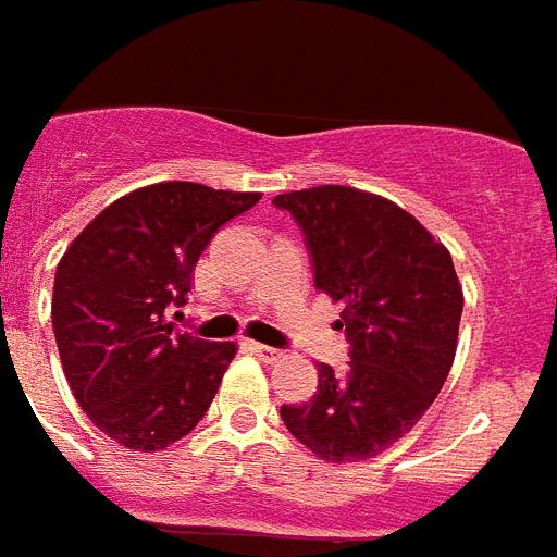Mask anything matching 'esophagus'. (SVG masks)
I'll list each match as a JSON object with an SVG mask.
<instances>
[{
    "instance_id": "34e87169",
    "label": "esophagus",
    "mask_w": 557,
    "mask_h": 557,
    "mask_svg": "<svg viewBox=\"0 0 557 557\" xmlns=\"http://www.w3.org/2000/svg\"><path fill=\"white\" fill-rule=\"evenodd\" d=\"M250 350L261 358V361H275L278 358V350L268 347V344H259V342H250Z\"/></svg>"
}]
</instances>
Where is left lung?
<instances>
[{
    "label": "left lung",
    "mask_w": 557,
    "mask_h": 557,
    "mask_svg": "<svg viewBox=\"0 0 557 557\" xmlns=\"http://www.w3.org/2000/svg\"><path fill=\"white\" fill-rule=\"evenodd\" d=\"M305 233L315 289L342 305V372L319 367L282 421L324 461H364L410 433L449 375L463 293L447 247L393 201L321 185L275 196Z\"/></svg>",
    "instance_id": "1"
}]
</instances>
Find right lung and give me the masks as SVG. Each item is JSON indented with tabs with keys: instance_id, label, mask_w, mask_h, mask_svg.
I'll use <instances>...</instances> for the list:
<instances>
[{
	"instance_id": "obj_1",
	"label": "right lung",
	"mask_w": 557,
	"mask_h": 557,
	"mask_svg": "<svg viewBox=\"0 0 557 557\" xmlns=\"http://www.w3.org/2000/svg\"><path fill=\"white\" fill-rule=\"evenodd\" d=\"M261 193L162 182L116 199L73 238L53 282V335L87 418L127 449L156 453L205 418L236 356L168 321L196 261Z\"/></svg>"
}]
</instances>
